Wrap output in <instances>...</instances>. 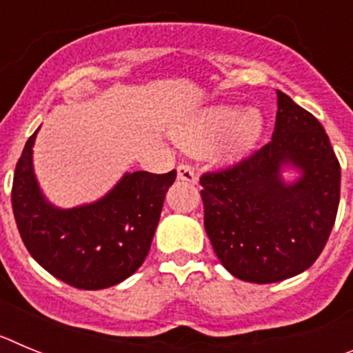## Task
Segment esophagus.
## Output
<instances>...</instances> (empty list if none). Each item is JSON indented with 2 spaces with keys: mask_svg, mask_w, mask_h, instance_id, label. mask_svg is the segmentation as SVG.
<instances>
[{
  "mask_svg": "<svg viewBox=\"0 0 353 353\" xmlns=\"http://www.w3.org/2000/svg\"><path fill=\"white\" fill-rule=\"evenodd\" d=\"M176 176H179V180H182V182H187V183L198 182L194 170H192L189 164H180V166L176 168Z\"/></svg>",
  "mask_w": 353,
  "mask_h": 353,
  "instance_id": "obj_1",
  "label": "esophagus"
}]
</instances>
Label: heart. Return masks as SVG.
<instances>
[{"label": "heart", "mask_w": 353, "mask_h": 353, "mask_svg": "<svg viewBox=\"0 0 353 353\" xmlns=\"http://www.w3.org/2000/svg\"><path fill=\"white\" fill-rule=\"evenodd\" d=\"M263 129L265 121L258 109L214 104L187 118L174 138L189 152H205L214 145V157L223 164H233L256 148Z\"/></svg>", "instance_id": "1"}]
</instances>
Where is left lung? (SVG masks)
I'll return each mask as SVG.
<instances>
[{
  "mask_svg": "<svg viewBox=\"0 0 353 353\" xmlns=\"http://www.w3.org/2000/svg\"><path fill=\"white\" fill-rule=\"evenodd\" d=\"M285 170H297L295 181ZM205 232L224 269L277 283L310 269L339 205L341 168L322 123L277 92L272 141L230 170L199 179Z\"/></svg>",
  "mask_w": 353,
  "mask_h": 353,
  "instance_id": "8db88e82",
  "label": "left lung"
}]
</instances>
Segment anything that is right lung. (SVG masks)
I'll return each mask as SVG.
<instances>
[{
	"label": "right lung",
	"mask_w": 353,
	"mask_h": 353,
	"mask_svg": "<svg viewBox=\"0 0 353 353\" xmlns=\"http://www.w3.org/2000/svg\"><path fill=\"white\" fill-rule=\"evenodd\" d=\"M39 130L24 145L12 185V208L24 245L37 263L74 288L102 290L125 281L148 254L176 171L125 173L93 203L60 208L43 196L33 170Z\"/></svg>",
	"instance_id": "add662e5"
}]
</instances>
